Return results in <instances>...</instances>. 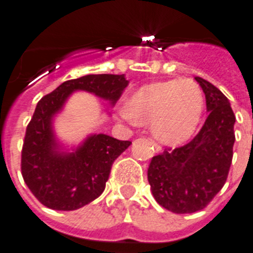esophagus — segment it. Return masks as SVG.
Masks as SVG:
<instances>
[{
    "label": "esophagus",
    "instance_id": "34e87169",
    "mask_svg": "<svg viewBox=\"0 0 253 253\" xmlns=\"http://www.w3.org/2000/svg\"><path fill=\"white\" fill-rule=\"evenodd\" d=\"M148 140H149V142L152 143V144H153L154 148H156V151H157V152H161V151H162V147H161L157 142H154V140L152 139V138H148Z\"/></svg>",
    "mask_w": 253,
    "mask_h": 253
}]
</instances>
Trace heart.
I'll return each instance as SVG.
<instances>
[{"label":"heart","mask_w":253,"mask_h":253,"mask_svg":"<svg viewBox=\"0 0 253 253\" xmlns=\"http://www.w3.org/2000/svg\"><path fill=\"white\" fill-rule=\"evenodd\" d=\"M204 110V97L198 84L189 80L154 82L140 87L129 106L120 109L126 120L151 123L156 137L169 144L189 139L198 128Z\"/></svg>","instance_id":"1"}]
</instances>
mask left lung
<instances>
[{
	"label": "left lung",
	"mask_w": 253,
	"mask_h": 253,
	"mask_svg": "<svg viewBox=\"0 0 253 253\" xmlns=\"http://www.w3.org/2000/svg\"><path fill=\"white\" fill-rule=\"evenodd\" d=\"M195 80L209 113L203 128L185 146L154 156L148 167L156 202L176 214L207 208L224 186L233 158L236 116L231 104L214 84L202 77Z\"/></svg>",
	"instance_id": "left-lung-1"
}]
</instances>
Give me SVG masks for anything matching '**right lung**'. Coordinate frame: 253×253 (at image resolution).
I'll list each match as a JSON object with an SVG mask.
<instances>
[{
	"instance_id": "obj_1",
	"label": "right lung",
	"mask_w": 253,
	"mask_h": 253,
	"mask_svg": "<svg viewBox=\"0 0 253 253\" xmlns=\"http://www.w3.org/2000/svg\"><path fill=\"white\" fill-rule=\"evenodd\" d=\"M128 81L124 75H87L69 80L40 99L26 126L21 175L33 195L46 208L76 210L99 198L116 158L131 144L106 134L91 135L72 153H60L51 118L76 90H84L115 104Z\"/></svg>"
}]
</instances>
